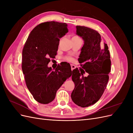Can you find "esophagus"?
Returning a JSON list of instances; mask_svg holds the SVG:
<instances>
[{"label": "esophagus", "mask_w": 133, "mask_h": 133, "mask_svg": "<svg viewBox=\"0 0 133 133\" xmlns=\"http://www.w3.org/2000/svg\"><path fill=\"white\" fill-rule=\"evenodd\" d=\"M75 68V66L74 65H71V69L72 71H73Z\"/></svg>", "instance_id": "34e87169"}]
</instances>
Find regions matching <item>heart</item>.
Listing matches in <instances>:
<instances>
[{"label":"heart","mask_w":133,"mask_h":133,"mask_svg":"<svg viewBox=\"0 0 133 133\" xmlns=\"http://www.w3.org/2000/svg\"><path fill=\"white\" fill-rule=\"evenodd\" d=\"M79 38L77 36H74L73 37V38ZM65 60H66L67 61H69V62H72L73 60V59L71 57H66L65 58Z\"/></svg>","instance_id":"b5f03b06"}]
</instances>
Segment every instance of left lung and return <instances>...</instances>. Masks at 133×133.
<instances>
[{"mask_svg":"<svg viewBox=\"0 0 133 133\" xmlns=\"http://www.w3.org/2000/svg\"><path fill=\"white\" fill-rule=\"evenodd\" d=\"M76 28V34L84 41L78 59L83 69L72 71L75 88L71 98L76 105L85 108L97 102L105 90L110 72V55L97 31L84 26ZM85 72L88 73L87 77L83 76Z\"/></svg>","mask_w":133,"mask_h":133,"instance_id":"1","label":"left lung"}]
</instances>
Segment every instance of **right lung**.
<instances>
[{"mask_svg":"<svg viewBox=\"0 0 133 133\" xmlns=\"http://www.w3.org/2000/svg\"><path fill=\"white\" fill-rule=\"evenodd\" d=\"M66 23L47 22L39 24L32 30L22 51V70L26 85L34 99L48 104L71 75V68L63 64L55 70L48 66L50 58L57 54L60 38L68 32Z\"/></svg>","mask_w":133,"mask_h":133,"instance_id":"1","label":"right lung"}]
</instances>
